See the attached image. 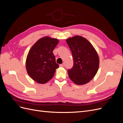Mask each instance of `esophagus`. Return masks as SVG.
<instances>
[{
	"label": "esophagus",
	"mask_w": 123,
	"mask_h": 123,
	"mask_svg": "<svg viewBox=\"0 0 123 123\" xmlns=\"http://www.w3.org/2000/svg\"><path fill=\"white\" fill-rule=\"evenodd\" d=\"M59 66L61 67H64V66H65V64H64V63H62V64L59 65Z\"/></svg>",
	"instance_id": "1"
}]
</instances>
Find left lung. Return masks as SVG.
Masks as SVG:
<instances>
[{
	"mask_svg": "<svg viewBox=\"0 0 123 123\" xmlns=\"http://www.w3.org/2000/svg\"><path fill=\"white\" fill-rule=\"evenodd\" d=\"M71 51L73 67L68 70L69 77L77 85L89 83L97 73L99 59L97 52L83 36L75 35L66 39Z\"/></svg>",
	"mask_w": 123,
	"mask_h": 123,
	"instance_id": "8db88e82",
	"label": "left lung"
}]
</instances>
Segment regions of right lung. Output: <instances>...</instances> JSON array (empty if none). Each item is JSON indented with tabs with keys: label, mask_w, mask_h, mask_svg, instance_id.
<instances>
[{
	"label": "right lung",
	"mask_w": 123,
	"mask_h": 123,
	"mask_svg": "<svg viewBox=\"0 0 123 123\" xmlns=\"http://www.w3.org/2000/svg\"><path fill=\"white\" fill-rule=\"evenodd\" d=\"M59 40L49 36L38 39L29 50L25 61L29 75L39 84L49 81L59 66L56 63L53 51Z\"/></svg>",
	"instance_id": "add662e5"
}]
</instances>
